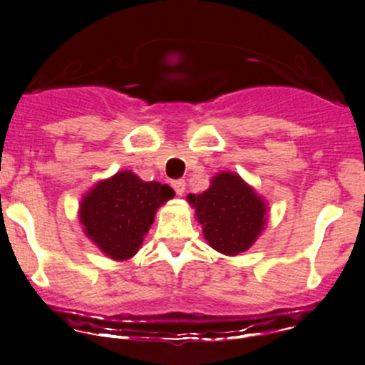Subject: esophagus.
<instances>
[{
	"label": "esophagus",
	"instance_id": "1",
	"mask_svg": "<svg viewBox=\"0 0 365 365\" xmlns=\"http://www.w3.org/2000/svg\"><path fill=\"white\" fill-rule=\"evenodd\" d=\"M171 185H173V189H175V192L178 194V196H182V194L185 192V180H175Z\"/></svg>",
	"mask_w": 365,
	"mask_h": 365
}]
</instances>
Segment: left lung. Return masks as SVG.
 <instances>
[{
    "label": "left lung",
    "instance_id": "left-lung-1",
    "mask_svg": "<svg viewBox=\"0 0 365 365\" xmlns=\"http://www.w3.org/2000/svg\"><path fill=\"white\" fill-rule=\"evenodd\" d=\"M187 200L196 208L210 247L226 256L247 251L267 224V203L237 173H219L208 190Z\"/></svg>",
    "mask_w": 365,
    "mask_h": 365
}]
</instances>
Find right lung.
<instances>
[{
  "mask_svg": "<svg viewBox=\"0 0 365 365\" xmlns=\"http://www.w3.org/2000/svg\"><path fill=\"white\" fill-rule=\"evenodd\" d=\"M173 196L169 185L120 171L88 190L79 205V220L86 237L106 256L125 261L139 251L157 208Z\"/></svg>",
  "mask_w": 365,
  "mask_h": 365,
  "instance_id": "add662e5",
  "label": "right lung"
}]
</instances>
